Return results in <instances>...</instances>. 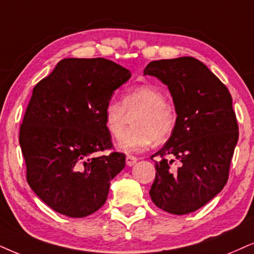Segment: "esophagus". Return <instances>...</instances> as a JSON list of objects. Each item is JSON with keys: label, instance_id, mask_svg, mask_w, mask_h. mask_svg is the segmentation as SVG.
<instances>
[{"label": "esophagus", "instance_id": "obj_1", "mask_svg": "<svg viewBox=\"0 0 254 254\" xmlns=\"http://www.w3.org/2000/svg\"><path fill=\"white\" fill-rule=\"evenodd\" d=\"M125 162H127V166H132L136 164L137 162V158L134 156H131V155H127V159H125Z\"/></svg>", "mask_w": 254, "mask_h": 254}]
</instances>
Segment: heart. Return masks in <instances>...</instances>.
<instances>
[{"label":"heart","instance_id":"b5f03b06","mask_svg":"<svg viewBox=\"0 0 254 254\" xmlns=\"http://www.w3.org/2000/svg\"><path fill=\"white\" fill-rule=\"evenodd\" d=\"M134 112L133 127L122 135L127 115ZM105 127L112 137L118 138V147L123 152L145 150L155 140L165 142L171 136L177 123L175 109L166 103L162 91L151 85H137L125 90L122 102L112 97L103 109Z\"/></svg>","mask_w":254,"mask_h":254}]
</instances>
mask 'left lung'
Returning <instances> with one entry per match:
<instances>
[{
  "label": "left lung",
  "instance_id": "8db88e82",
  "mask_svg": "<svg viewBox=\"0 0 254 254\" xmlns=\"http://www.w3.org/2000/svg\"><path fill=\"white\" fill-rule=\"evenodd\" d=\"M144 75L159 78L171 92L177 123L155 160L150 195L172 214L197 211L223 190L238 142L232 97L218 77L193 57L150 62Z\"/></svg>",
  "mask_w": 254,
  "mask_h": 254
}]
</instances>
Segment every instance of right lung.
Returning <instances> with one entry per match:
<instances>
[{"label":"right lung","instance_id":"1","mask_svg":"<svg viewBox=\"0 0 254 254\" xmlns=\"http://www.w3.org/2000/svg\"><path fill=\"white\" fill-rule=\"evenodd\" d=\"M131 77L105 59H64L35 85L20 127L27 182L54 211L71 218L96 212L125 155L114 145L104 105Z\"/></svg>","mask_w":254,"mask_h":254}]
</instances>
